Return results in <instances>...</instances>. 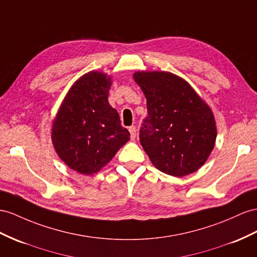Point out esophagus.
Instances as JSON below:
<instances>
[{
    "label": "esophagus",
    "mask_w": 257,
    "mask_h": 257,
    "mask_svg": "<svg viewBox=\"0 0 257 257\" xmlns=\"http://www.w3.org/2000/svg\"><path fill=\"white\" fill-rule=\"evenodd\" d=\"M128 130H129V133H130V138L134 140L135 138H136V136H137V129H136V127L135 126H130L128 128Z\"/></svg>",
    "instance_id": "obj_1"
}]
</instances>
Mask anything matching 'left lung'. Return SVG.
Masks as SVG:
<instances>
[{
  "label": "left lung",
  "instance_id": "1",
  "mask_svg": "<svg viewBox=\"0 0 257 257\" xmlns=\"http://www.w3.org/2000/svg\"><path fill=\"white\" fill-rule=\"evenodd\" d=\"M134 79L147 97L140 142L151 162L174 177L196 172L212 153L217 137L208 104L173 72L137 71Z\"/></svg>",
  "mask_w": 257,
  "mask_h": 257
}]
</instances>
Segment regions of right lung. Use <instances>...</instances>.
Here are the masks:
<instances>
[{
  "label": "right lung",
  "instance_id": "right-lung-1",
  "mask_svg": "<svg viewBox=\"0 0 257 257\" xmlns=\"http://www.w3.org/2000/svg\"><path fill=\"white\" fill-rule=\"evenodd\" d=\"M111 77L92 70L74 82L52 123L51 139L60 159L81 175H93L106 166L129 131L108 103Z\"/></svg>",
  "mask_w": 257,
  "mask_h": 257
}]
</instances>
